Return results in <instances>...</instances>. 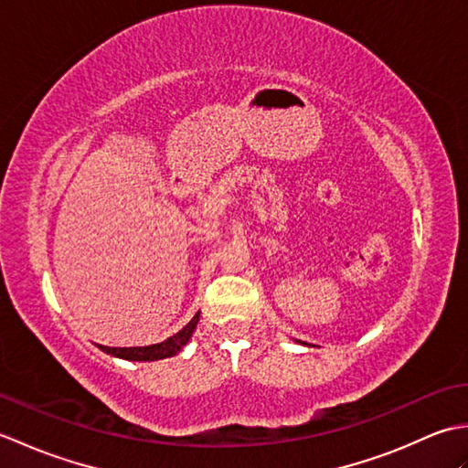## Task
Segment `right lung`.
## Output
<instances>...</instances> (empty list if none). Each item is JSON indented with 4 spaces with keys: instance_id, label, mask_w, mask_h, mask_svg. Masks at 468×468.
<instances>
[{
    "instance_id": "right-lung-1",
    "label": "right lung",
    "mask_w": 468,
    "mask_h": 468,
    "mask_svg": "<svg viewBox=\"0 0 468 468\" xmlns=\"http://www.w3.org/2000/svg\"><path fill=\"white\" fill-rule=\"evenodd\" d=\"M198 322V314L188 322L181 332H176L175 335L166 337L161 344H153V346H136V347H108V346H98L102 352L112 354L118 357H124V360H136V362H153V360H161V357H171L175 356L181 347L188 342V337L193 335L195 327Z\"/></svg>"
}]
</instances>
